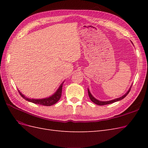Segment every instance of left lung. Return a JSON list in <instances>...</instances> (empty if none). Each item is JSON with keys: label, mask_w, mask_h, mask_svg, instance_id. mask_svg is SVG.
I'll return each mask as SVG.
<instances>
[{"label": "left lung", "mask_w": 148, "mask_h": 148, "mask_svg": "<svg viewBox=\"0 0 148 148\" xmlns=\"http://www.w3.org/2000/svg\"><path fill=\"white\" fill-rule=\"evenodd\" d=\"M132 43L133 44V42H132ZM131 88H132V86H130V88H129L128 90L127 91V92L124 95H123L122 97H120L119 98H116V99H113V100H110V101H99V100H97V99H96V98L94 97L92 95L91 92L89 91V89L88 88V95H89V98H90V99L92 102H93L94 103H95L97 105H99V106H103V105H106V104H112V103H114V102H117L119 101H120L123 99L124 97H126V96H127L128 94L129 93L131 89Z\"/></svg>", "instance_id": "8db88e82"}]
</instances>
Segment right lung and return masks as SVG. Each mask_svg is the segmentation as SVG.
<instances>
[{
    "mask_svg": "<svg viewBox=\"0 0 148 148\" xmlns=\"http://www.w3.org/2000/svg\"><path fill=\"white\" fill-rule=\"evenodd\" d=\"M64 82H62V83L60 85L59 88L57 89V90L53 94V95L48 97L43 98V99H32V98H28L26 97L24 95H23L19 90L18 92H20L21 96L23 97V99L25 100L28 101L29 102L34 103L36 104H39L46 106H52L56 102L59 101V100L60 99L61 95H62V86H63Z\"/></svg>",
    "mask_w": 148,
    "mask_h": 148,
    "instance_id": "add662e5",
    "label": "right lung"
}]
</instances>
